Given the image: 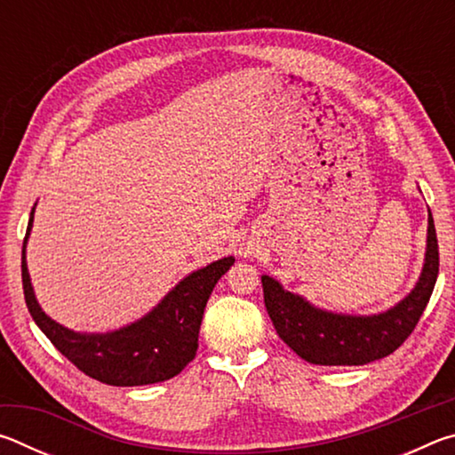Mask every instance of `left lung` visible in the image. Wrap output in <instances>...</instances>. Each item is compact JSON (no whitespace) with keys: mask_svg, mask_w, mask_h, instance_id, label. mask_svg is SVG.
Wrapping results in <instances>:
<instances>
[{"mask_svg":"<svg viewBox=\"0 0 455 455\" xmlns=\"http://www.w3.org/2000/svg\"><path fill=\"white\" fill-rule=\"evenodd\" d=\"M440 273V249L429 212L427 252L419 283L402 303L373 317H351L315 309L299 295L263 276L265 307L276 333L313 365H365L399 349L426 311Z\"/></svg>","mask_w":455,"mask_h":455,"instance_id":"1","label":"left lung"}]
</instances>
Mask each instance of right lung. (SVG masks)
Here are the masks:
<instances>
[{
	"instance_id": "add662e5",
	"label": "right lung",
	"mask_w": 455,
	"mask_h": 455,
	"mask_svg": "<svg viewBox=\"0 0 455 455\" xmlns=\"http://www.w3.org/2000/svg\"><path fill=\"white\" fill-rule=\"evenodd\" d=\"M32 222L34 209L21 249L26 305L36 325L44 331L53 347L70 359L82 373L106 385L132 387L171 379L195 359L206 301L214 284L235 263L233 257H225L188 275L168 292L156 309L138 323L114 333L82 335L52 321L36 301L26 265V241Z\"/></svg>"
}]
</instances>
